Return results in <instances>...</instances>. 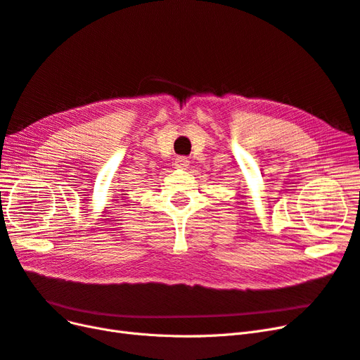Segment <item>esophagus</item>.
<instances>
[{
  "mask_svg": "<svg viewBox=\"0 0 360 360\" xmlns=\"http://www.w3.org/2000/svg\"><path fill=\"white\" fill-rule=\"evenodd\" d=\"M174 165H176L177 168H181V169H186L189 167V159L186 156H179L176 159V162H174Z\"/></svg>",
  "mask_w": 360,
  "mask_h": 360,
  "instance_id": "1",
  "label": "esophagus"
}]
</instances>
